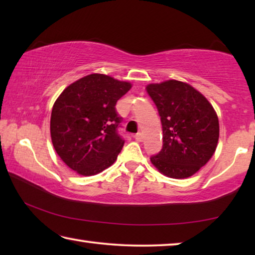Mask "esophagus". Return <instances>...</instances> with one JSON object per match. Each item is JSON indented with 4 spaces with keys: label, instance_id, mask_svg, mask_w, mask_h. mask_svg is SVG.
Instances as JSON below:
<instances>
[{
    "label": "esophagus",
    "instance_id": "34e87169",
    "mask_svg": "<svg viewBox=\"0 0 255 255\" xmlns=\"http://www.w3.org/2000/svg\"><path fill=\"white\" fill-rule=\"evenodd\" d=\"M133 138H135V139H136L137 141H141V140H143L144 136H143V133H141V132H137L136 135L133 136Z\"/></svg>",
    "mask_w": 255,
    "mask_h": 255
}]
</instances>
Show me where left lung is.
I'll return each mask as SVG.
<instances>
[{"label":"left lung","instance_id":"1","mask_svg":"<svg viewBox=\"0 0 255 255\" xmlns=\"http://www.w3.org/2000/svg\"><path fill=\"white\" fill-rule=\"evenodd\" d=\"M161 117L163 147L150 162L164 175L189 178L213 156L219 138V123L213 106L191 85L170 80L148 84Z\"/></svg>","mask_w":255,"mask_h":255}]
</instances>
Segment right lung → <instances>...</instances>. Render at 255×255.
I'll list each match as a JSON object with an SVG mask.
<instances>
[{
    "label": "right lung",
    "instance_id": "add662e5",
    "mask_svg": "<svg viewBox=\"0 0 255 255\" xmlns=\"http://www.w3.org/2000/svg\"><path fill=\"white\" fill-rule=\"evenodd\" d=\"M131 88L128 82L90 74L64 90L55 101L50 136L63 162L81 175H94L115 163L125 139L118 133L116 103Z\"/></svg>",
    "mask_w": 255,
    "mask_h": 255
}]
</instances>
